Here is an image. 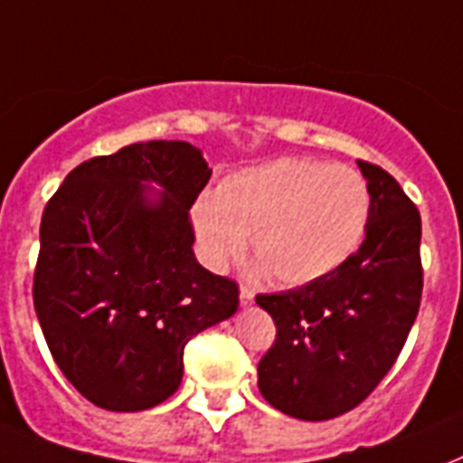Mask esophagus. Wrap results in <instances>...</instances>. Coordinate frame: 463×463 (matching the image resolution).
Segmentation results:
<instances>
[{
  "mask_svg": "<svg viewBox=\"0 0 463 463\" xmlns=\"http://www.w3.org/2000/svg\"><path fill=\"white\" fill-rule=\"evenodd\" d=\"M239 302H241V307H250V304H253V289H250L249 285H241V288H239Z\"/></svg>",
  "mask_w": 463,
  "mask_h": 463,
  "instance_id": "esophagus-1",
  "label": "esophagus"
}]
</instances>
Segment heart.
<instances>
[{"label":"heart","mask_w":463,"mask_h":463,"mask_svg":"<svg viewBox=\"0 0 463 463\" xmlns=\"http://www.w3.org/2000/svg\"><path fill=\"white\" fill-rule=\"evenodd\" d=\"M369 217L367 183L354 168L311 159H278L224 178L200 200L193 224L200 250L222 268L243 249L282 285L335 270L360 243Z\"/></svg>","instance_id":"b5f03b06"}]
</instances>
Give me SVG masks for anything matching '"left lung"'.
<instances>
[{"label": "left lung", "instance_id": "8db88e82", "mask_svg": "<svg viewBox=\"0 0 463 463\" xmlns=\"http://www.w3.org/2000/svg\"><path fill=\"white\" fill-rule=\"evenodd\" d=\"M357 164L369 191L360 249L302 288L256 297L278 328L258 362V389L299 420L360 406L393 367L420 309V213L392 174Z\"/></svg>", "mask_w": 463, "mask_h": 463}]
</instances>
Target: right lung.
Wrapping results in <instances>:
<instances>
[{
  "mask_svg": "<svg viewBox=\"0 0 463 463\" xmlns=\"http://www.w3.org/2000/svg\"><path fill=\"white\" fill-rule=\"evenodd\" d=\"M210 175L198 146L137 142L71 168L43 210L35 314L57 367L94 406H159L181 386L188 340L239 307V285L193 253L191 207ZM145 182L165 188L154 206Z\"/></svg>",
  "mask_w": 463,
  "mask_h": 463,
  "instance_id": "obj_1",
  "label": "right lung"
}]
</instances>
